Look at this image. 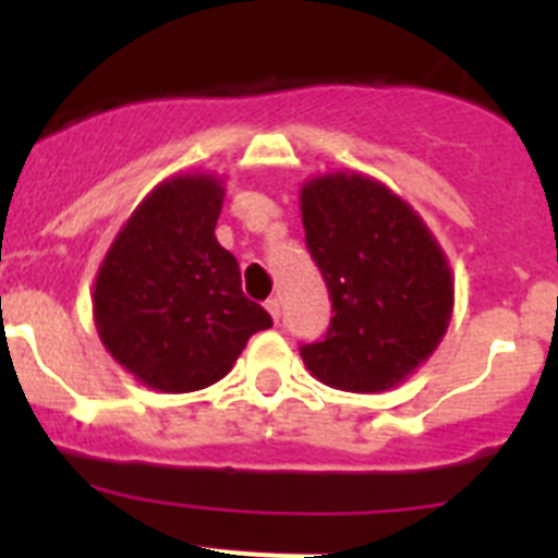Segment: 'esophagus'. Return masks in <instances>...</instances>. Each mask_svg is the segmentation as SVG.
<instances>
[{
    "label": "esophagus",
    "instance_id": "obj_1",
    "mask_svg": "<svg viewBox=\"0 0 558 558\" xmlns=\"http://www.w3.org/2000/svg\"><path fill=\"white\" fill-rule=\"evenodd\" d=\"M265 310H268L274 322H279V315H282V302H279V299H268V302H265Z\"/></svg>",
    "mask_w": 558,
    "mask_h": 558
}]
</instances>
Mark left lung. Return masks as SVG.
Instances as JSON below:
<instances>
[{
	"label": "left lung",
	"instance_id": "8db88e82",
	"mask_svg": "<svg viewBox=\"0 0 558 558\" xmlns=\"http://www.w3.org/2000/svg\"><path fill=\"white\" fill-rule=\"evenodd\" d=\"M302 223L335 313L324 340L302 347L304 366L338 391H391L450 327L445 251L411 204L363 172L304 181Z\"/></svg>",
	"mask_w": 558,
	"mask_h": 558
}]
</instances>
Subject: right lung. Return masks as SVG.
<instances>
[{
  "mask_svg": "<svg viewBox=\"0 0 558 558\" xmlns=\"http://www.w3.org/2000/svg\"><path fill=\"white\" fill-rule=\"evenodd\" d=\"M223 179L161 181L113 236L92 307L102 347L142 386L190 393L223 379L270 315L240 288V265L215 236Z\"/></svg>",
  "mask_w": 558,
  "mask_h": 558,
  "instance_id": "obj_1",
  "label": "right lung"
}]
</instances>
